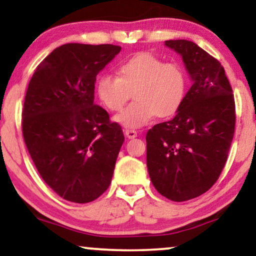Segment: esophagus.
Returning <instances> with one entry per match:
<instances>
[{
  "mask_svg": "<svg viewBox=\"0 0 256 256\" xmlns=\"http://www.w3.org/2000/svg\"><path fill=\"white\" fill-rule=\"evenodd\" d=\"M125 134L128 138H134V137H137V131L130 130V128H126Z\"/></svg>",
  "mask_w": 256,
  "mask_h": 256,
  "instance_id": "34e87169",
  "label": "esophagus"
}]
</instances>
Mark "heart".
<instances>
[{
    "instance_id": "1",
    "label": "heart",
    "mask_w": 256,
    "mask_h": 256,
    "mask_svg": "<svg viewBox=\"0 0 256 256\" xmlns=\"http://www.w3.org/2000/svg\"><path fill=\"white\" fill-rule=\"evenodd\" d=\"M188 78L182 64L140 52L118 67V77L102 74L96 94L107 110L118 112L132 98L134 101L116 116L124 128H140L158 116H171L180 108L186 94Z\"/></svg>"
}]
</instances>
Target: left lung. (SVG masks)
<instances>
[{"label":"left lung","mask_w":256,"mask_h":256,"mask_svg":"<svg viewBox=\"0 0 256 256\" xmlns=\"http://www.w3.org/2000/svg\"><path fill=\"white\" fill-rule=\"evenodd\" d=\"M182 55L192 85L177 114L146 132V167L155 189L183 202L213 186L224 168L236 124L230 82L222 64L190 40H166Z\"/></svg>","instance_id":"8db88e82"}]
</instances>
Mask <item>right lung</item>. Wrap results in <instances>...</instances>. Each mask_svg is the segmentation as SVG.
Instances as JSON below:
<instances>
[{
  "mask_svg": "<svg viewBox=\"0 0 256 256\" xmlns=\"http://www.w3.org/2000/svg\"><path fill=\"white\" fill-rule=\"evenodd\" d=\"M122 50L68 43L37 66L26 90L22 136L43 180L67 201L86 204L110 186L124 134L94 104L96 76Z\"/></svg>",
  "mask_w": 256,
  "mask_h": 256,
  "instance_id": "1",
  "label": "right lung"
}]
</instances>
